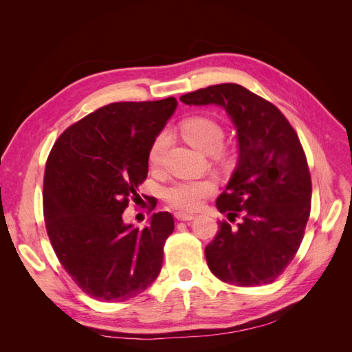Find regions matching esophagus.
I'll return each mask as SVG.
<instances>
[{"label": "esophagus", "mask_w": 352, "mask_h": 352, "mask_svg": "<svg viewBox=\"0 0 352 352\" xmlns=\"http://www.w3.org/2000/svg\"><path fill=\"white\" fill-rule=\"evenodd\" d=\"M175 216H176L177 220H182V221H188V220H192L194 219V214H186V212H182V211L176 212Z\"/></svg>", "instance_id": "esophagus-1"}]
</instances>
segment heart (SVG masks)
<instances>
[{"instance_id":"1","label":"heart","mask_w":352,"mask_h":352,"mask_svg":"<svg viewBox=\"0 0 352 352\" xmlns=\"http://www.w3.org/2000/svg\"><path fill=\"white\" fill-rule=\"evenodd\" d=\"M180 133L185 140L202 151H214L221 145L225 138L223 126L210 116H190L180 123ZM170 144V133L163 129L158 132L148 148V163L157 170L163 166L167 148ZM217 190L214 179L206 177L198 180H180L166 189V199L170 206L182 211L198 210L202 202Z\"/></svg>"}]
</instances>
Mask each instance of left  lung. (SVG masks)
Here are the masks:
<instances>
[{
    "label": "left lung",
    "mask_w": 352,
    "mask_h": 352,
    "mask_svg": "<svg viewBox=\"0 0 352 352\" xmlns=\"http://www.w3.org/2000/svg\"><path fill=\"white\" fill-rule=\"evenodd\" d=\"M189 105L219 104L236 127L239 163L216 201L233 223L219 221L206 247L211 273L235 286L274 282L302 242L311 211V176L304 148L282 111L238 83L180 97Z\"/></svg>",
    "instance_id": "8db88e82"
}]
</instances>
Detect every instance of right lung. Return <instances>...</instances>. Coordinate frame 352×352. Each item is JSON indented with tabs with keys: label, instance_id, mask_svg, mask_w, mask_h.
<instances>
[{
	"label": "right lung",
	"instance_id": "right-lung-1",
	"mask_svg": "<svg viewBox=\"0 0 352 352\" xmlns=\"http://www.w3.org/2000/svg\"><path fill=\"white\" fill-rule=\"evenodd\" d=\"M176 105L173 97L111 102L69 126L51 148L42 190L45 229L73 282L97 300H129L162 270L173 216L154 212L150 226L133 229L122 214L140 198L148 148Z\"/></svg>",
	"mask_w": 352,
	"mask_h": 352
}]
</instances>
